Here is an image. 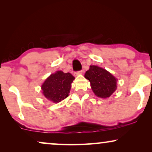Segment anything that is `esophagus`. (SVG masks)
I'll use <instances>...</instances> for the list:
<instances>
[{
  "mask_svg": "<svg viewBox=\"0 0 152 152\" xmlns=\"http://www.w3.org/2000/svg\"><path fill=\"white\" fill-rule=\"evenodd\" d=\"M83 71L82 70H79V71H77L75 72V75H80V74H82Z\"/></svg>",
  "mask_w": 152,
  "mask_h": 152,
  "instance_id": "obj_1",
  "label": "esophagus"
}]
</instances>
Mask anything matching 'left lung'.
<instances>
[{"label":"left lung","mask_w":152,"mask_h":152,"mask_svg":"<svg viewBox=\"0 0 152 152\" xmlns=\"http://www.w3.org/2000/svg\"><path fill=\"white\" fill-rule=\"evenodd\" d=\"M85 77L89 80L93 91L99 97H110L117 88V80L107 70L98 66H91L85 73Z\"/></svg>","instance_id":"obj_1"}]
</instances>
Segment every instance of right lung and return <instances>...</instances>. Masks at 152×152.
Masks as SVG:
<instances>
[{
  "label": "right lung",
  "instance_id": "right-lung-1",
  "mask_svg": "<svg viewBox=\"0 0 152 152\" xmlns=\"http://www.w3.org/2000/svg\"><path fill=\"white\" fill-rule=\"evenodd\" d=\"M74 79L69 72L64 73L62 71H57L52 74L41 86L43 95L53 102H59L68 96Z\"/></svg>",
  "mask_w": 152,
  "mask_h": 152
}]
</instances>
